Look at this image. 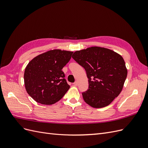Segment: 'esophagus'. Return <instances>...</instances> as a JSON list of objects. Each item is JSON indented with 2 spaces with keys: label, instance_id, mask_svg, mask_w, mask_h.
<instances>
[{
  "label": "esophagus",
  "instance_id": "obj_1",
  "mask_svg": "<svg viewBox=\"0 0 148 148\" xmlns=\"http://www.w3.org/2000/svg\"><path fill=\"white\" fill-rule=\"evenodd\" d=\"M78 83L77 81H76L75 83H73V85H75V86H78Z\"/></svg>",
  "mask_w": 148,
  "mask_h": 148
}]
</instances>
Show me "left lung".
Here are the masks:
<instances>
[{
    "instance_id": "obj_1",
    "label": "left lung",
    "mask_w": 148,
    "mask_h": 148,
    "mask_svg": "<svg viewBox=\"0 0 148 148\" xmlns=\"http://www.w3.org/2000/svg\"><path fill=\"white\" fill-rule=\"evenodd\" d=\"M72 58L86 70L89 88L82 95L88 105L102 108L120 95L127 78V69L119 53L95 46L75 52Z\"/></svg>"
}]
</instances>
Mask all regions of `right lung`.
<instances>
[{"mask_svg": "<svg viewBox=\"0 0 148 148\" xmlns=\"http://www.w3.org/2000/svg\"><path fill=\"white\" fill-rule=\"evenodd\" d=\"M73 52L54 49L31 60L24 73L26 90L38 103L51 105L60 100L69 90L62 69Z\"/></svg>", "mask_w": 148, "mask_h": 148, "instance_id": "obj_1", "label": "right lung"}]
</instances>
